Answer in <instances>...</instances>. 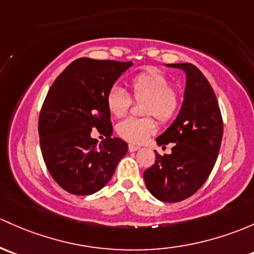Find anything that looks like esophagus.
<instances>
[{
	"label": "esophagus",
	"instance_id": "obj_1",
	"mask_svg": "<svg viewBox=\"0 0 254 254\" xmlns=\"http://www.w3.org/2000/svg\"><path fill=\"white\" fill-rule=\"evenodd\" d=\"M138 148H140V147H138V146H136V145H131V143H130V145H129V151H130V152L137 151Z\"/></svg>",
	"mask_w": 254,
	"mask_h": 254
}]
</instances>
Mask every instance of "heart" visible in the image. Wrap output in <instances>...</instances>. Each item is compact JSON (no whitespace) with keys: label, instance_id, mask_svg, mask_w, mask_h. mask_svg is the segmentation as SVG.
<instances>
[{"label":"heart","instance_id":"obj_1","mask_svg":"<svg viewBox=\"0 0 254 254\" xmlns=\"http://www.w3.org/2000/svg\"><path fill=\"white\" fill-rule=\"evenodd\" d=\"M131 97L136 102L143 101L141 113L143 118H127L117 125V132L122 138L131 143H142L156 132V117L159 122H172L181 108V93L165 74L158 70H146L132 76L129 81ZM131 97L120 87H112L107 93L108 111L117 118L127 116L131 107Z\"/></svg>","mask_w":254,"mask_h":254}]
</instances>
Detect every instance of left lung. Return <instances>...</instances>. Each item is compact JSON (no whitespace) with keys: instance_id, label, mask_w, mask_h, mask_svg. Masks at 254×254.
Instances as JSON below:
<instances>
[{"instance_id":"left-lung-1","label":"left lung","mask_w":254,"mask_h":254,"mask_svg":"<svg viewBox=\"0 0 254 254\" xmlns=\"http://www.w3.org/2000/svg\"><path fill=\"white\" fill-rule=\"evenodd\" d=\"M186 73V89L180 113L157 137L159 146L174 142L172 153L161 156L145 170L148 191L162 202H180L192 196L209 176L223 138V118L217 96L196 65L168 64Z\"/></svg>"}]
</instances>
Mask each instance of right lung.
Segmentation results:
<instances>
[{
    "instance_id": "obj_1",
    "label": "right lung",
    "mask_w": 254,
    "mask_h": 254,
    "mask_svg": "<svg viewBox=\"0 0 254 254\" xmlns=\"http://www.w3.org/2000/svg\"><path fill=\"white\" fill-rule=\"evenodd\" d=\"M131 62L79 58L55 80L39 117L40 147L53 180L66 192L87 196L107 185L127 143L113 132L107 93ZM97 128L106 138L91 137Z\"/></svg>"
}]
</instances>
